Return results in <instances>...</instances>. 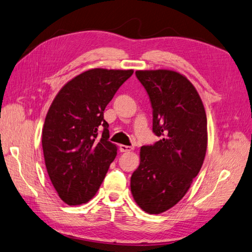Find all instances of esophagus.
<instances>
[{
    "instance_id": "1",
    "label": "esophagus",
    "mask_w": 252,
    "mask_h": 252,
    "mask_svg": "<svg viewBox=\"0 0 252 252\" xmlns=\"http://www.w3.org/2000/svg\"><path fill=\"white\" fill-rule=\"evenodd\" d=\"M120 151H121V153L131 152V151H133V147L132 146H127V145H120Z\"/></svg>"
}]
</instances>
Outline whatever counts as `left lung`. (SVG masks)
I'll list each match as a JSON object with an SVG mask.
<instances>
[{
  "label": "left lung",
  "instance_id": "8db88e82",
  "mask_svg": "<svg viewBox=\"0 0 252 252\" xmlns=\"http://www.w3.org/2000/svg\"><path fill=\"white\" fill-rule=\"evenodd\" d=\"M153 108V131L161 139L141 147L130 188L134 201L160 214L182 199L198 175L207 152V115L198 92L171 70L135 72Z\"/></svg>",
  "mask_w": 252,
  "mask_h": 252
}]
</instances>
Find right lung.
I'll list each match as a JSON object with an SVG mask.
<instances>
[{"label": "right lung", "mask_w": 252, "mask_h": 252, "mask_svg": "<svg viewBox=\"0 0 252 252\" xmlns=\"http://www.w3.org/2000/svg\"><path fill=\"white\" fill-rule=\"evenodd\" d=\"M133 70L92 69L61 88L47 111L42 148L47 174L58 196L69 206L96 194L117 156L108 141L106 106ZM103 127L102 137L98 129Z\"/></svg>", "instance_id": "obj_1"}]
</instances>
